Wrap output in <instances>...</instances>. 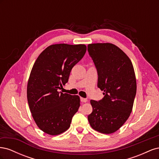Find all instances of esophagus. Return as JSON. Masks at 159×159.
Here are the masks:
<instances>
[{
	"label": "esophagus",
	"instance_id": "obj_1",
	"mask_svg": "<svg viewBox=\"0 0 159 159\" xmlns=\"http://www.w3.org/2000/svg\"><path fill=\"white\" fill-rule=\"evenodd\" d=\"M80 100H81V102H84V103H85V102H88V99H87L83 98H80Z\"/></svg>",
	"mask_w": 159,
	"mask_h": 159
}]
</instances>
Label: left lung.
<instances>
[{
	"mask_svg": "<svg viewBox=\"0 0 159 159\" xmlns=\"http://www.w3.org/2000/svg\"><path fill=\"white\" fill-rule=\"evenodd\" d=\"M88 51L98 71V87L104 92L102 99L91 100L93 111L88 121L95 131L113 133L132 111L137 91L133 66L125 53L113 44H88Z\"/></svg>",
	"mask_w": 159,
	"mask_h": 159,
	"instance_id": "8db88e82",
	"label": "left lung"
}]
</instances>
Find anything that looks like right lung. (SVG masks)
Returning <instances> with one entry per match:
<instances>
[{
	"label": "right lung",
	"mask_w": 159,
	"mask_h": 159,
	"mask_svg": "<svg viewBox=\"0 0 159 159\" xmlns=\"http://www.w3.org/2000/svg\"><path fill=\"white\" fill-rule=\"evenodd\" d=\"M84 44H53L38 57L27 85L30 112L42 131L57 135L68 130L80 106L78 95L59 89L68 81L72 68L85 54Z\"/></svg>",
	"instance_id": "add662e5"
}]
</instances>
